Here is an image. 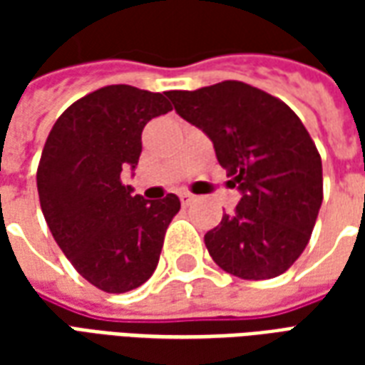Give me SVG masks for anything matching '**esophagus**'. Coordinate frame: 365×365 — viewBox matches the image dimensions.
<instances>
[{
	"label": "esophagus",
	"instance_id": "esophagus-1",
	"mask_svg": "<svg viewBox=\"0 0 365 365\" xmlns=\"http://www.w3.org/2000/svg\"><path fill=\"white\" fill-rule=\"evenodd\" d=\"M180 199H182L183 205H190L191 201H193V195H191V193H187V191H183V193H180Z\"/></svg>",
	"mask_w": 365,
	"mask_h": 365
}]
</instances>
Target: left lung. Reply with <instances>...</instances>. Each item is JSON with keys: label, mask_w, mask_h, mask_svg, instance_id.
I'll return each instance as SVG.
<instances>
[{"label": "left lung", "mask_w": 365, "mask_h": 365, "mask_svg": "<svg viewBox=\"0 0 365 365\" xmlns=\"http://www.w3.org/2000/svg\"><path fill=\"white\" fill-rule=\"evenodd\" d=\"M180 117L213 140L242 197L205 235L215 264L242 279H269L303 254L322 203V162L282 99L237 80L168 91Z\"/></svg>", "instance_id": "1"}]
</instances>
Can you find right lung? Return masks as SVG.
Returning <instances> with one entry per match:
<instances>
[{"label":"right lung","mask_w":365,"mask_h":365,"mask_svg":"<svg viewBox=\"0 0 365 365\" xmlns=\"http://www.w3.org/2000/svg\"><path fill=\"white\" fill-rule=\"evenodd\" d=\"M168 111L164 93L105 86L70 105L44 143L36 170L44 219L60 250L97 289H136L158 266L180 199L133 195L120 174L138 164L146 123Z\"/></svg>","instance_id":"add662e5"}]
</instances>
